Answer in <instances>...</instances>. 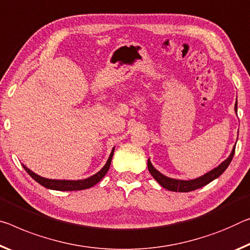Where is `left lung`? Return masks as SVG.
Instances as JSON below:
<instances>
[{
    "label": "left lung",
    "instance_id": "8db88e82",
    "mask_svg": "<svg viewBox=\"0 0 250 250\" xmlns=\"http://www.w3.org/2000/svg\"><path fill=\"white\" fill-rule=\"evenodd\" d=\"M235 111L237 112V101L235 104ZM235 148L236 146H233L230 156H229L224 162H221L217 168L212 169L211 171H209L206 173V175L193 180H178V179H172V178L166 177L153 167L150 159H148V169H149V172L151 173V176L157 180L158 184H160L162 187L170 190V191H178V192L192 191V190L199 189L201 187H204V186L208 185L209 182H211L212 180H215L216 178L219 177L221 173L228 168V166L230 165V162L233 158V154H235Z\"/></svg>",
    "mask_w": 250,
    "mask_h": 250
}]
</instances>
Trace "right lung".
Listing matches in <instances>:
<instances>
[{"label":"right lung","mask_w":250,"mask_h":250,"mask_svg":"<svg viewBox=\"0 0 250 250\" xmlns=\"http://www.w3.org/2000/svg\"><path fill=\"white\" fill-rule=\"evenodd\" d=\"M113 152H114V149H112V151H111V154H110L108 161H106L104 167L102 168L100 171L97 172L96 175L86 178V179H82V180L46 179V178H43L41 176L37 175V173H34L33 171H31V170L29 168H26L24 165H23V168L25 169V171L29 173V175L32 177L35 181L39 182L40 185L43 186V187L47 188V189L60 190V191H73V190H83V189H88V188L93 187L94 185H97L98 182L105 176V173L108 172V170L110 168L111 160H112V157H113Z\"/></svg>","instance_id":"1"}]
</instances>
